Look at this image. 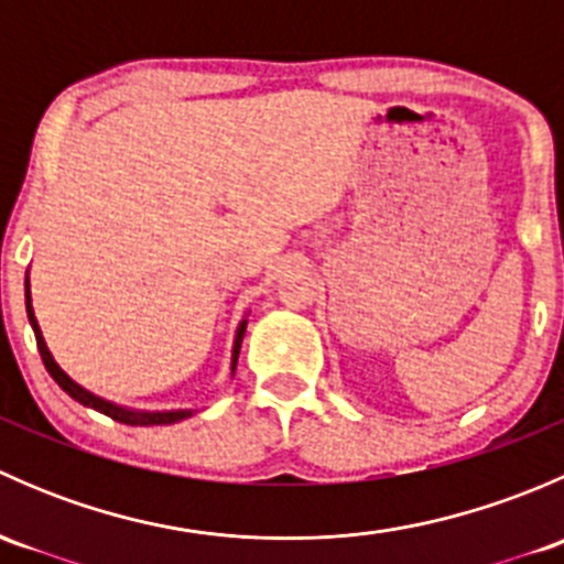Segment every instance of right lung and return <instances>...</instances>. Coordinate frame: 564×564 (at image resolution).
Instances as JSON below:
<instances>
[{
	"label": "right lung",
	"instance_id": "obj_1",
	"mask_svg": "<svg viewBox=\"0 0 564 564\" xmlns=\"http://www.w3.org/2000/svg\"><path fill=\"white\" fill-rule=\"evenodd\" d=\"M26 316H30L32 329H35V340H37L40 357H43L45 371L51 373V379H54V382L59 384V388L73 398V401L84 403V406L95 409V412L106 414V417L117 420V423H124V425H172V423H180V420L191 417V414H193L191 409H180V412H135V409H124V406H117V403H111V401H104V398L93 395V392L84 390L82 384L73 382V379L67 377V373L62 371L59 366H56L54 357H51V351H48V346H45L43 333H40L35 311H32V303H30V278H26ZM246 324L248 322H242L240 327H237L235 351H231V371L237 368V357H240V344H242V335H246Z\"/></svg>",
	"mask_w": 564,
	"mask_h": 564
}]
</instances>
